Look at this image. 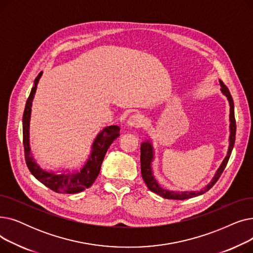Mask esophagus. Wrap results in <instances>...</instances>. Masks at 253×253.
Returning a JSON list of instances; mask_svg holds the SVG:
<instances>
[{"mask_svg": "<svg viewBox=\"0 0 253 253\" xmlns=\"http://www.w3.org/2000/svg\"><path fill=\"white\" fill-rule=\"evenodd\" d=\"M141 122H142V119L139 115H132L127 120V126L131 128L138 127L141 125Z\"/></svg>", "mask_w": 253, "mask_h": 253, "instance_id": "esophagus-1", "label": "esophagus"}]
</instances>
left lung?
Wrapping results in <instances>:
<instances>
[{
    "mask_svg": "<svg viewBox=\"0 0 253 253\" xmlns=\"http://www.w3.org/2000/svg\"><path fill=\"white\" fill-rule=\"evenodd\" d=\"M219 84L221 87V89H220L221 93L225 97H227L229 104H230V136H229V148H228L227 156L224 157L223 161L221 162L220 166L216 170L214 176L212 177L211 181L206 185V187L200 191L176 192V191H169V190L162 188L161 185L159 184V182L157 181V179L154 175L153 167H152V164H153L154 159H155V150L153 147V142L151 139H147L145 141L141 142V144H140L141 175H142V178H143L145 184H147V187L153 193H156L159 196H161L165 199H172V200H184V199L194 198V197L200 196V195L206 193L207 191H209L212 187H213L214 183L217 181V179L221 175L222 171L224 170L225 166H227V164H228L231 153L234 148L235 138H236V121H235V114H234V101H233L231 93H230L228 87L222 83L221 80H219Z\"/></svg>",
    "mask_w": 253,
    "mask_h": 253,
    "instance_id": "8db88e82",
    "label": "left lung"
}]
</instances>
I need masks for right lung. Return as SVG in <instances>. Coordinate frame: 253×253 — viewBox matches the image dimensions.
Masks as SVG:
<instances>
[{
	"instance_id": "right-lung-1",
	"label": "right lung",
	"mask_w": 253,
	"mask_h": 253,
	"mask_svg": "<svg viewBox=\"0 0 253 253\" xmlns=\"http://www.w3.org/2000/svg\"><path fill=\"white\" fill-rule=\"evenodd\" d=\"M43 73L41 72L36 78L31 94L26 100L22 118L23 127V147L25 162L31 173L47 188L60 194H77L90 188L98 176L104 156L110 145L120 135V127L111 125L104 127L96 135L91 145V150L84 165L78 169L65 168L61 171L44 169L33 157L30 144V123L32 105L37 91L38 83Z\"/></svg>"
}]
</instances>
